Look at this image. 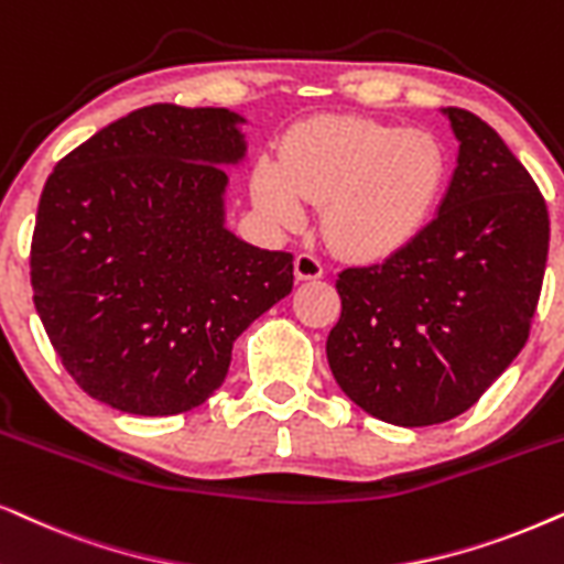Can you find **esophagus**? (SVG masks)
Segmentation results:
<instances>
[{"mask_svg":"<svg viewBox=\"0 0 564 564\" xmlns=\"http://www.w3.org/2000/svg\"><path fill=\"white\" fill-rule=\"evenodd\" d=\"M324 274V267H321V261L316 256L311 253H300L295 259V280L305 282V280H318V276Z\"/></svg>","mask_w":564,"mask_h":564,"instance_id":"obj_1","label":"esophagus"}]
</instances>
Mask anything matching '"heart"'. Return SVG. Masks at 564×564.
<instances>
[{"mask_svg": "<svg viewBox=\"0 0 564 564\" xmlns=\"http://www.w3.org/2000/svg\"><path fill=\"white\" fill-rule=\"evenodd\" d=\"M448 175V152L427 131L341 116L292 131L282 163L264 160L256 171L253 199L284 228L305 219L303 199L324 204L336 251L383 261L430 228Z\"/></svg>", "mask_w": 564, "mask_h": 564, "instance_id": "obj_1", "label": "heart"}]
</instances>
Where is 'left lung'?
Listing matches in <instances>:
<instances>
[{"instance_id":"8db88e82","label":"left lung","mask_w":564,"mask_h":564,"mask_svg":"<svg viewBox=\"0 0 564 564\" xmlns=\"http://www.w3.org/2000/svg\"><path fill=\"white\" fill-rule=\"evenodd\" d=\"M456 167L430 228L383 264L345 269L326 339L339 389L399 427L448 422L521 352L546 269L550 215L497 131L441 108Z\"/></svg>"}]
</instances>
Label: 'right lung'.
<instances>
[{
	"instance_id": "obj_1",
	"label": "right lung",
	"mask_w": 564,
	"mask_h": 564,
	"mask_svg": "<svg viewBox=\"0 0 564 564\" xmlns=\"http://www.w3.org/2000/svg\"><path fill=\"white\" fill-rule=\"evenodd\" d=\"M246 116L158 104L58 160L39 202L33 303L85 393L127 414L199 406L232 341L290 295L292 256L228 228Z\"/></svg>"
}]
</instances>
